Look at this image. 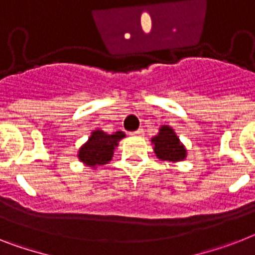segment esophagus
I'll list each match as a JSON object with an SVG mask.
<instances>
[{"instance_id": "1", "label": "esophagus", "mask_w": 255, "mask_h": 255, "mask_svg": "<svg viewBox=\"0 0 255 255\" xmlns=\"http://www.w3.org/2000/svg\"><path fill=\"white\" fill-rule=\"evenodd\" d=\"M132 136H144V129L142 128H140V129H137L136 132H132Z\"/></svg>"}]
</instances>
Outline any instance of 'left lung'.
Returning a JSON list of instances; mask_svg holds the SVG:
<instances>
[{
	"label": "left lung",
	"instance_id": "left-lung-1",
	"mask_svg": "<svg viewBox=\"0 0 255 255\" xmlns=\"http://www.w3.org/2000/svg\"><path fill=\"white\" fill-rule=\"evenodd\" d=\"M154 153L160 160L180 162L187 158V149L170 126H160L159 132L151 137Z\"/></svg>",
	"mask_w": 255,
	"mask_h": 255
}]
</instances>
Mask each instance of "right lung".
Masks as SVG:
<instances>
[{
    "label": "right lung",
    "mask_w": 255,
    "mask_h": 255,
    "mask_svg": "<svg viewBox=\"0 0 255 255\" xmlns=\"http://www.w3.org/2000/svg\"><path fill=\"white\" fill-rule=\"evenodd\" d=\"M126 137V133L117 131L114 133H106L102 129H95L88 141L79 149L78 157L80 162L88 167L97 168V166L109 163L113 158L115 147L119 141Z\"/></svg>",
    "instance_id": "obj_1"
}]
</instances>
